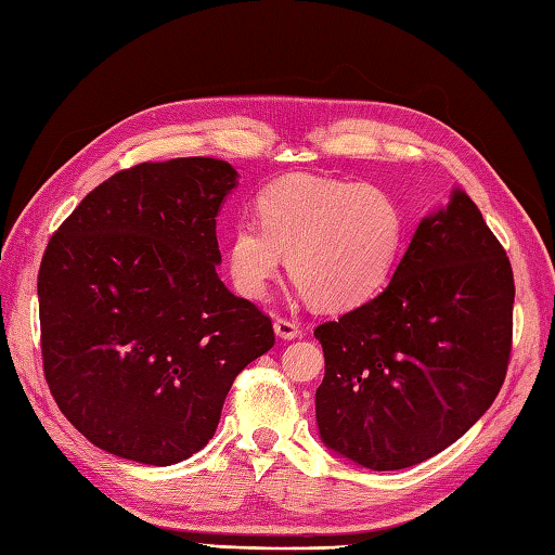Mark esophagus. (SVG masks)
<instances>
[{
  "mask_svg": "<svg viewBox=\"0 0 555 555\" xmlns=\"http://www.w3.org/2000/svg\"><path fill=\"white\" fill-rule=\"evenodd\" d=\"M274 334H276L279 338H284V340L298 338V336H300V326H298L296 322L284 320V317H279V320H274Z\"/></svg>",
  "mask_w": 555,
  "mask_h": 555,
  "instance_id": "obj_1",
  "label": "esophagus"
}]
</instances>
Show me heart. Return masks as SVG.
<instances>
[{"label": "heart", "instance_id": "b5f03b06", "mask_svg": "<svg viewBox=\"0 0 555 555\" xmlns=\"http://www.w3.org/2000/svg\"><path fill=\"white\" fill-rule=\"evenodd\" d=\"M257 221L243 219L227 243L233 288L259 300L284 262L314 308L346 312L388 284L405 245L408 217L382 185L286 176L257 195Z\"/></svg>", "mask_w": 555, "mask_h": 555}]
</instances>
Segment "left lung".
<instances>
[{
  "mask_svg": "<svg viewBox=\"0 0 555 555\" xmlns=\"http://www.w3.org/2000/svg\"><path fill=\"white\" fill-rule=\"evenodd\" d=\"M511 259L469 195L417 223L388 286L314 328L324 350L317 427L328 451L374 473L455 443L491 408L511 358Z\"/></svg>",
  "mask_w": 555,
  "mask_h": 555,
  "instance_id": "8db88e82",
  "label": "left lung"
}]
</instances>
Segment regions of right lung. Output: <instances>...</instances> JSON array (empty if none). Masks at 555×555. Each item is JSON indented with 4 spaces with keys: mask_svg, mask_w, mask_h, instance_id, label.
<instances>
[{
    "mask_svg": "<svg viewBox=\"0 0 555 555\" xmlns=\"http://www.w3.org/2000/svg\"><path fill=\"white\" fill-rule=\"evenodd\" d=\"M229 162L181 157L114 173L47 245L40 274L44 379L102 451L173 465L215 436L235 376L274 328L217 274Z\"/></svg>",
    "mask_w": 555,
    "mask_h": 555,
    "instance_id": "right-lung-1",
    "label": "right lung"
}]
</instances>
